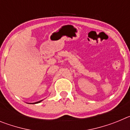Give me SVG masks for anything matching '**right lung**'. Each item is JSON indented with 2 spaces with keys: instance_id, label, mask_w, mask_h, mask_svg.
I'll use <instances>...</instances> for the list:
<instances>
[{
  "instance_id": "right-lung-1",
  "label": "right lung",
  "mask_w": 130,
  "mask_h": 130,
  "mask_svg": "<svg viewBox=\"0 0 130 130\" xmlns=\"http://www.w3.org/2000/svg\"><path fill=\"white\" fill-rule=\"evenodd\" d=\"M42 100H40V101H39V102H35V103H30V104H38V103H40V102H42Z\"/></svg>"
}]
</instances>
